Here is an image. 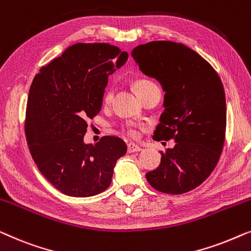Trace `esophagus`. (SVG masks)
I'll return each instance as SVG.
<instances>
[{
    "label": "esophagus",
    "instance_id": "esophagus-1",
    "mask_svg": "<svg viewBox=\"0 0 251 251\" xmlns=\"http://www.w3.org/2000/svg\"><path fill=\"white\" fill-rule=\"evenodd\" d=\"M141 150H142V148L139 147L135 143H128V144H127V151H128L129 153L137 152V151H141Z\"/></svg>",
    "mask_w": 251,
    "mask_h": 251
}]
</instances>
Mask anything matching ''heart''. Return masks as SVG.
Returning <instances> with one entry per match:
<instances>
[{
  "instance_id": "obj_1",
  "label": "heart",
  "mask_w": 251,
  "mask_h": 251,
  "mask_svg": "<svg viewBox=\"0 0 251 251\" xmlns=\"http://www.w3.org/2000/svg\"><path fill=\"white\" fill-rule=\"evenodd\" d=\"M152 86H156V85H154L152 82H150V80H148V79H139V80H136L135 83H134V90L136 91L137 94H140L141 92H143L144 90L149 89V87H152ZM112 97H114V91L109 90L107 92V94H105V97H104L105 103H109V102L112 100ZM126 133H127V135L130 136V137H136L137 136V130L134 128L133 126H127Z\"/></svg>"
}]
</instances>
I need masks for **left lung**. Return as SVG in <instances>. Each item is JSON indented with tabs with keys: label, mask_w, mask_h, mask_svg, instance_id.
<instances>
[{
	"label": "left lung",
	"mask_w": 251,
	"mask_h": 251,
	"mask_svg": "<svg viewBox=\"0 0 251 251\" xmlns=\"http://www.w3.org/2000/svg\"><path fill=\"white\" fill-rule=\"evenodd\" d=\"M140 70L164 90V107L153 140H174L160 165L147 173L158 191L182 195L199 186L220 160L225 141L226 103L218 74L182 43L153 41L133 49Z\"/></svg>",
	"instance_id": "obj_1"
}]
</instances>
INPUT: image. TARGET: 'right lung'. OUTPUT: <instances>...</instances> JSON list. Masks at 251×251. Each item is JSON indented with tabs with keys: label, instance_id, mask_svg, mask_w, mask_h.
<instances>
[{
	"label": "right lung",
	"instance_id": "obj_1",
	"mask_svg": "<svg viewBox=\"0 0 251 251\" xmlns=\"http://www.w3.org/2000/svg\"><path fill=\"white\" fill-rule=\"evenodd\" d=\"M128 54L108 43H77L41 68L28 94L25 134L45 178L70 197H92L111 183L127 151L116 136L84 143L87 122L101 110L109 75Z\"/></svg>",
	"mask_w": 251,
	"mask_h": 251
}]
</instances>
